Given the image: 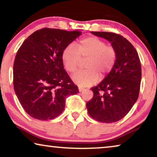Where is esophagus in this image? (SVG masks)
<instances>
[{
	"instance_id": "1",
	"label": "esophagus",
	"mask_w": 157,
	"mask_h": 157,
	"mask_svg": "<svg viewBox=\"0 0 157 157\" xmlns=\"http://www.w3.org/2000/svg\"><path fill=\"white\" fill-rule=\"evenodd\" d=\"M78 90H79V92L83 91L84 90V88H83V87H82V86H79V87H78Z\"/></svg>"
}]
</instances>
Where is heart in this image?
Instances as JSON below:
<instances>
[{
  "label": "heart",
  "mask_w": 157,
  "mask_h": 157,
  "mask_svg": "<svg viewBox=\"0 0 157 157\" xmlns=\"http://www.w3.org/2000/svg\"><path fill=\"white\" fill-rule=\"evenodd\" d=\"M87 59L84 63L86 70L75 73L73 81L80 86H90L98 82L99 75L105 78L112 70L116 60V52L112 46H106L104 41L95 36L84 38L75 45H68L62 53L64 68L69 73L78 68L81 59Z\"/></svg>",
  "instance_id": "obj_1"
}]
</instances>
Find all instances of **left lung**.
Here are the masks:
<instances>
[{
    "label": "left lung",
    "mask_w": 157,
    "mask_h": 157,
    "mask_svg": "<svg viewBox=\"0 0 157 157\" xmlns=\"http://www.w3.org/2000/svg\"><path fill=\"white\" fill-rule=\"evenodd\" d=\"M91 33L110 42L116 60L105 78L91 88L94 97L86 102L87 111L101 123H114L128 113L139 98L141 65L136 49L124 37L107 32Z\"/></svg>",
    "instance_id": "1"
}]
</instances>
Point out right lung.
<instances>
[{"instance_id": "right-lung-1", "label": "right lung", "mask_w": 157, "mask_h": 157, "mask_svg": "<svg viewBox=\"0 0 157 157\" xmlns=\"http://www.w3.org/2000/svg\"><path fill=\"white\" fill-rule=\"evenodd\" d=\"M81 34L78 30L43 28L29 36L18 50L13 67L14 91L33 118H56L64 109L66 98L78 93L63 68L62 53Z\"/></svg>"}]
</instances>
